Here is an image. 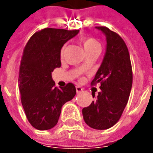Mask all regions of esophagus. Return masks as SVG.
Wrapping results in <instances>:
<instances>
[{
    "mask_svg": "<svg viewBox=\"0 0 153 153\" xmlns=\"http://www.w3.org/2000/svg\"><path fill=\"white\" fill-rule=\"evenodd\" d=\"M83 88L82 87L80 86H76V92L77 93H81V92H83Z\"/></svg>",
    "mask_w": 153,
    "mask_h": 153,
    "instance_id": "34e87169",
    "label": "esophagus"
}]
</instances>
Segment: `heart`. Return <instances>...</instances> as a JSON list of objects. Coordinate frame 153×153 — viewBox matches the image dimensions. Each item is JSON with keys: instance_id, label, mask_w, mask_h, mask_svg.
Returning <instances> with one entry per match:
<instances>
[{"instance_id": "b5f03b06", "label": "heart", "mask_w": 153, "mask_h": 153, "mask_svg": "<svg viewBox=\"0 0 153 153\" xmlns=\"http://www.w3.org/2000/svg\"><path fill=\"white\" fill-rule=\"evenodd\" d=\"M81 43L83 45L84 50L87 52V54L92 52L93 51L101 50V46L99 42L93 38H84L81 39ZM64 49V48H63ZM63 49L61 51V55L63 54Z\"/></svg>"}]
</instances>
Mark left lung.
I'll return each mask as SVG.
<instances>
[{"label":"left lung","instance_id":"8db88e82","mask_svg":"<svg viewBox=\"0 0 153 153\" xmlns=\"http://www.w3.org/2000/svg\"><path fill=\"white\" fill-rule=\"evenodd\" d=\"M106 37V51L91 85L100 84L98 95L82 110L83 120L95 129H107L119 121L128 102L133 72L128 47L122 38L106 27H96ZM95 97V93H92Z\"/></svg>","mask_w":153,"mask_h":153}]
</instances>
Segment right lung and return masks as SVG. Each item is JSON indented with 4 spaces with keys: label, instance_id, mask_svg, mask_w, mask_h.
<instances>
[{
    "label": "right lung",
    "instance_id": "1",
    "mask_svg": "<svg viewBox=\"0 0 153 153\" xmlns=\"http://www.w3.org/2000/svg\"><path fill=\"white\" fill-rule=\"evenodd\" d=\"M79 30L46 28L36 32L25 45L22 55L19 88L28 122L38 130L56 126L64 104L74 98L76 88L68 83L58 88L51 72L61 65L60 50Z\"/></svg>",
    "mask_w": 153,
    "mask_h": 153
}]
</instances>
